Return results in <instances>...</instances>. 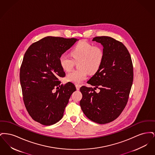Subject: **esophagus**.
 <instances>
[{
  "label": "esophagus",
  "instance_id": "obj_1",
  "mask_svg": "<svg viewBox=\"0 0 155 155\" xmlns=\"http://www.w3.org/2000/svg\"><path fill=\"white\" fill-rule=\"evenodd\" d=\"M75 87H76L77 90H79L80 88V87H81V85H78V84H77V85H75Z\"/></svg>",
  "mask_w": 155,
  "mask_h": 155
}]
</instances>
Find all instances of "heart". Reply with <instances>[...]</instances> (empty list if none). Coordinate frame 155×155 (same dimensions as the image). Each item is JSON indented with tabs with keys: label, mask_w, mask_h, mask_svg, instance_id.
Listing matches in <instances>:
<instances>
[{
	"label": "heart",
	"mask_w": 155,
	"mask_h": 155,
	"mask_svg": "<svg viewBox=\"0 0 155 155\" xmlns=\"http://www.w3.org/2000/svg\"><path fill=\"white\" fill-rule=\"evenodd\" d=\"M71 56L62 54L59 58L61 67L65 71H70L78 62V69L75 70L66 75V80L74 84H80L88 77V73H96L103 63L104 52L99 46L81 41L75 45L71 51Z\"/></svg>",
	"instance_id": "heart-1"
}]
</instances>
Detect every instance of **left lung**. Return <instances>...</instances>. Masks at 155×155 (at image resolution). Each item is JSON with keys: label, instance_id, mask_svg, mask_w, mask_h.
I'll return each mask as SVG.
<instances>
[{"label": "left lung", "instance_id": "8db88e82", "mask_svg": "<svg viewBox=\"0 0 155 155\" xmlns=\"http://www.w3.org/2000/svg\"><path fill=\"white\" fill-rule=\"evenodd\" d=\"M92 41L103 45L104 58L99 70L87 82L95 88H80V104L89 120L103 124L116 119L125 108L133 85V62L122 42L106 36L95 37ZM96 88L99 93L95 91Z\"/></svg>", "mask_w": 155, "mask_h": 155}]
</instances>
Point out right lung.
<instances>
[{
    "label": "right lung",
    "instance_id": "right-lung-1",
    "mask_svg": "<svg viewBox=\"0 0 155 155\" xmlns=\"http://www.w3.org/2000/svg\"><path fill=\"white\" fill-rule=\"evenodd\" d=\"M77 41L73 38L45 37L31 45L24 54L20 71L24 103L30 116L42 125H52L61 119L76 91L71 82L60 84L59 78L66 74L59 58Z\"/></svg>",
    "mask_w": 155,
    "mask_h": 155
}]
</instances>
